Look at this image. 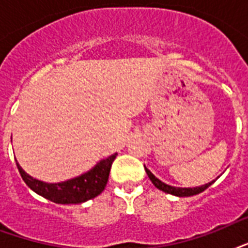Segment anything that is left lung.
Wrapping results in <instances>:
<instances>
[{"instance_id": "1", "label": "left lung", "mask_w": 248, "mask_h": 248, "mask_svg": "<svg viewBox=\"0 0 248 248\" xmlns=\"http://www.w3.org/2000/svg\"><path fill=\"white\" fill-rule=\"evenodd\" d=\"M145 171H147L148 176H149V179H151V181L153 183V185H155V188H158L159 190H162V192L165 193H169V194H173V196H179V197L196 196V194H198V193L206 190V189H207L212 183H214V181H211V183H208V184L201 185V186H196V188H176V186H171V185H167L165 184V183H162V181L159 180V179H157V177H155V175H153V173L147 169V167H145Z\"/></svg>"}]
</instances>
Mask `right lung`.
I'll return each mask as SVG.
<instances>
[{
	"instance_id": "right-lung-1",
	"label": "right lung",
	"mask_w": 248,
	"mask_h": 248,
	"mask_svg": "<svg viewBox=\"0 0 248 248\" xmlns=\"http://www.w3.org/2000/svg\"><path fill=\"white\" fill-rule=\"evenodd\" d=\"M116 155H113L108 158L103 159L93 170H90L89 172L83 173L81 176L63 181V183H56V184H48V183L33 179L32 176H29L28 173L23 171L17 162L16 166L25 184L28 185L33 192H36L37 194H40L46 200L60 204L82 203L85 201L99 196L104 190L105 185L108 183L109 171Z\"/></svg>"
}]
</instances>
